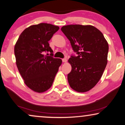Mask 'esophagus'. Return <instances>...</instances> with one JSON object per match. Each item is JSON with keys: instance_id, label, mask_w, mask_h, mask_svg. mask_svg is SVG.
<instances>
[{"instance_id": "esophagus-1", "label": "esophagus", "mask_w": 125, "mask_h": 125, "mask_svg": "<svg viewBox=\"0 0 125 125\" xmlns=\"http://www.w3.org/2000/svg\"><path fill=\"white\" fill-rule=\"evenodd\" d=\"M62 62H67V59L66 58H63V59H62Z\"/></svg>"}]
</instances>
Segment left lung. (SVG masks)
I'll return each mask as SVG.
<instances>
[{
  "instance_id": "obj_1",
  "label": "left lung",
  "mask_w": 125,
  "mask_h": 125,
  "mask_svg": "<svg viewBox=\"0 0 125 125\" xmlns=\"http://www.w3.org/2000/svg\"><path fill=\"white\" fill-rule=\"evenodd\" d=\"M61 30L77 54L69 59L72 67L67 75L70 86L78 92L89 91L98 82L107 63V41L98 29L90 25H67Z\"/></svg>"
}]
</instances>
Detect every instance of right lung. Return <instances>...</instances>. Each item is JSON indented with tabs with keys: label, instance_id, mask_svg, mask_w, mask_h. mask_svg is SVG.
<instances>
[{
	"label": "right lung",
	"instance_id": "obj_1",
	"mask_svg": "<svg viewBox=\"0 0 125 125\" xmlns=\"http://www.w3.org/2000/svg\"><path fill=\"white\" fill-rule=\"evenodd\" d=\"M59 29L58 26L40 23L24 30L14 48L16 63L25 84L30 89L42 93L52 86L62 60L52 57L49 41ZM51 52L50 56L44 55ZM49 55V54H47Z\"/></svg>",
	"mask_w": 125,
	"mask_h": 125
}]
</instances>
